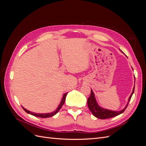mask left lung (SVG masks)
Masks as SVG:
<instances>
[{
  "instance_id": "1",
  "label": "left lung",
  "mask_w": 146,
  "mask_h": 146,
  "mask_svg": "<svg viewBox=\"0 0 146 146\" xmlns=\"http://www.w3.org/2000/svg\"><path fill=\"white\" fill-rule=\"evenodd\" d=\"M135 90V86L133 87V91H132V93L131 94L129 98V102L125 106V107L123 110H121V111H111V110L105 109L103 108H101L100 106L96 102V99L95 98V96L93 91L92 90H91V95L89 97V98L88 99V108H89L91 112L92 113L93 115L99 119H108V118H111L113 117H115L119 114L122 113L123 111H125V110L127 108L128 104H129V102L131 99V98L132 95H133Z\"/></svg>"
}]
</instances>
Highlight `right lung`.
I'll use <instances>...</instances> for the list:
<instances>
[{
    "instance_id": "obj_1",
    "label": "right lung",
    "mask_w": 146,
    "mask_h": 146,
    "mask_svg": "<svg viewBox=\"0 0 146 146\" xmlns=\"http://www.w3.org/2000/svg\"><path fill=\"white\" fill-rule=\"evenodd\" d=\"M68 92H66V93H65L63 96V98L62 99H61V102L60 104V105H58V107L56 109L55 111H54V112H52L50 113H42V114H40V113H33L32 111H29V110H26L25 108H24L23 107V108L24 109V111L27 113L30 114H31V115H33V116H36V117H42V118H46V117H52L53 116H54L55 114H56L57 113H58L59 111V110H60V108H61V107L63 105L64 102H65V100H66V95H67Z\"/></svg>"
}]
</instances>
